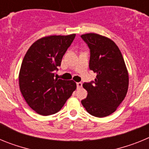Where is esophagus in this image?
<instances>
[{"label":"esophagus","mask_w":149,"mask_h":149,"mask_svg":"<svg viewBox=\"0 0 149 149\" xmlns=\"http://www.w3.org/2000/svg\"><path fill=\"white\" fill-rule=\"evenodd\" d=\"M82 85H83V84L81 82L77 83V89H78V88L82 87Z\"/></svg>","instance_id":"1"}]
</instances>
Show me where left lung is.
<instances>
[{
  "label": "left lung",
  "instance_id": "1",
  "mask_svg": "<svg viewBox=\"0 0 149 149\" xmlns=\"http://www.w3.org/2000/svg\"><path fill=\"white\" fill-rule=\"evenodd\" d=\"M90 49L89 68L95 81L84 83L87 97L81 101L91 115L107 116L116 110L128 89V72L120 50L113 41L97 33L81 36Z\"/></svg>",
  "mask_w": 149,
  "mask_h": 149
}]
</instances>
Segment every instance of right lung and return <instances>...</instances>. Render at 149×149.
<instances>
[{
    "label": "right lung",
    "instance_id": "1",
    "mask_svg": "<svg viewBox=\"0 0 149 149\" xmlns=\"http://www.w3.org/2000/svg\"><path fill=\"white\" fill-rule=\"evenodd\" d=\"M75 37L49 36L30 46L21 65L18 81L24 100L37 113L49 116L60 111L76 89V83L54 78L62 58Z\"/></svg>",
    "mask_w": 149,
    "mask_h": 149
}]
</instances>
